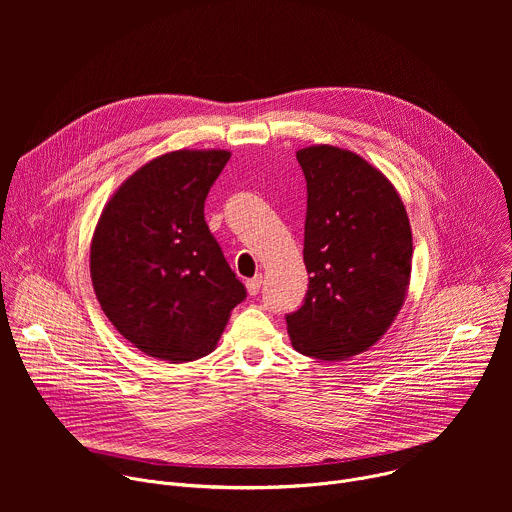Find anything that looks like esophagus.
I'll use <instances>...</instances> for the list:
<instances>
[{
    "instance_id": "obj_1",
    "label": "esophagus",
    "mask_w": 512,
    "mask_h": 512,
    "mask_svg": "<svg viewBox=\"0 0 512 512\" xmlns=\"http://www.w3.org/2000/svg\"><path fill=\"white\" fill-rule=\"evenodd\" d=\"M261 281H263V277H261V275H255V277H251V279H247V281H245L247 291H249V296H257V294H259Z\"/></svg>"
}]
</instances>
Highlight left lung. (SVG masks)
I'll return each instance as SVG.
<instances>
[{"instance_id": "1", "label": "left lung", "mask_w": 512, "mask_h": 512, "mask_svg": "<svg viewBox=\"0 0 512 512\" xmlns=\"http://www.w3.org/2000/svg\"><path fill=\"white\" fill-rule=\"evenodd\" d=\"M308 184L302 308L287 314L300 354L344 360L375 346L409 287L413 239L389 178L354 152L310 145L296 154Z\"/></svg>"}]
</instances>
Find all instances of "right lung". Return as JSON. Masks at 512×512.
Segmentation results:
<instances>
[{"label": "right lung", "mask_w": 512, "mask_h": 512, "mask_svg": "<svg viewBox=\"0 0 512 512\" xmlns=\"http://www.w3.org/2000/svg\"><path fill=\"white\" fill-rule=\"evenodd\" d=\"M227 150H178L133 172L105 204L91 279L117 332L148 356L186 362L216 348L247 298L204 221Z\"/></svg>", "instance_id": "right-lung-1"}]
</instances>
